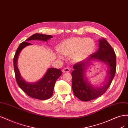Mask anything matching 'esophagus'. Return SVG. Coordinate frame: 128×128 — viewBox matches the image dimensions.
Returning <instances> with one entry per match:
<instances>
[{"label": "esophagus", "mask_w": 128, "mask_h": 128, "mask_svg": "<svg viewBox=\"0 0 128 128\" xmlns=\"http://www.w3.org/2000/svg\"><path fill=\"white\" fill-rule=\"evenodd\" d=\"M71 71V70H70V69L69 68H64L63 70H62V72L63 73H66V72H69Z\"/></svg>", "instance_id": "esophagus-1"}]
</instances>
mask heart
I'll list each match as a JSON object with an SVG mask.
<instances>
[{
	"label": "heart",
	"instance_id": "b5f03b06",
	"mask_svg": "<svg viewBox=\"0 0 128 128\" xmlns=\"http://www.w3.org/2000/svg\"><path fill=\"white\" fill-rule=\"evenodd\" d=\"M96 49V43L92 38L84 37H72L64 40L60 44L58 50L65 56L71 55V58L74 62H80L88 58L94 52ZM58 56L63 59L61 54Z\"/></svg>",
	"mask_w": 128,
	"mask_h": 128
}]
</instances>
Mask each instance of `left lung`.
<instances>
[{
	"label": "left lung",
	"instance_id": "8db88e82",
	"mask_svg": "<svg viewBox=\"0 0 128 128\" xmlns=\"http://www.w3.org/2000/svg\"><path fill=\"white\" fill-rule=\"evenodd\" d=\"M97 60L105 62L108 66L106 84L100 88H95L88 81L85 76L88 62ZM116 55L109 43L102 38L99 41L98 50L90 55L87 61H82L74 65L72 72V89L74 95L82 101L94 100L104 94L110 86L116 72Z\"/></svg>",
	"mask_w": 128,
	"mask_h": 128
}]
</instances>
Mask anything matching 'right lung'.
Here are the masks:
<instances>
[{"label":"right lung","mask_w":128,"mask_h":128,"mask_svg":"<svg viewBox=\"0 0 128 128\" xmlns=\"http://www.w3.org/2000/svg\"><path fill=\"white\" fill-rule=\"evenodd\" d=\"M52 38V36L50 35L35 34L26 39V41L39 40L46 42ZM31 44H32L29 42H23L19 45L16 50L13 60L16 82L20 88L28 96L37 100H47L52 95L56 81L62 75V71L60 69L49 68L42 79L38 82L35 83H28L24 80L20 76L18 68V59L22 49Z\"/></svg>","instance_id":"right-lung-1"}]
</instances>
